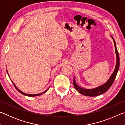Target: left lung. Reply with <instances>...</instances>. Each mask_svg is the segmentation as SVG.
Returning <instances> with one entry per match:
<instances>
[{
	"label": "left lung",
	"instance_id": "left-lung-1",
	"mask_svg": "<svg viewBox=\"0 0 125 125\" xmlns=\"http://www.w3.org/2000/svg\"><path fill=\"white\" fill-rule=\"evenodd\" d=\"M111 37L112 39H113L114 42V46H115V52H116V58H117L116 67L113 73L112 74V75H111V77H110L109 80H107L105 84H104L102 85L98 86V87L94 88V89H84L80 87V86H78L77 84V83H76L75 79L74 78V80H73L74 86V88L77 89V91H78V92L80 93V94H83L85 96H98V95H101L103 94V93H105L111 87L112 84H113L114 80H115L116 78V75H117L118 69H119L120 58H119V55H118L117 48H116V42L115 41V40L114 39L113 36H111Z\"/></svg>",
	"mask_w": 125,
	"mask_h": 125
}]
</instances>
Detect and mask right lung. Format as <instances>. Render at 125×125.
Listing matches in <instances>:
<instances>
[{
    "label": "right lung",
    "instance_id": "add662e5",
    "mask_svg": "<svg viewBox=\"0 0 125 125\" xmlns=\"http://www.w3.org/2000/svg\"><path fill=\"white\" fill-rule=\"evenodd\" d=\"M7 73H8V71H7ZM8 75H9V74H8ZM11 81L12 82V84H14V86H15V88L17 90H18V91H19V92L21 94H22V95H26V96H39V95H42V94H43V93H45L46 92H47V90H46V91H45V92H43V93H39V94H26V93H23L22 92H21V91L20 90H19V89L16 87V85H15V84L13 83V82L12 81V80H11Z\"/></svg>",
    "mask_w": 125,
    "mask_h": 125
}]
</instances>
